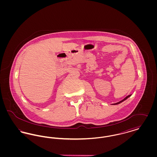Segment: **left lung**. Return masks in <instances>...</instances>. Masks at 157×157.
Segmentation results:
<instances>
[{"mask_svg": "<svg viewBox=\"0 0 157 157\" xmlns=\"http://www.w3.org/2000/svg\"><path fill=\"white\" fill-rule=\"evenodd\" d=\"M131 96V95H128V96H127V97L125 98L124 99H122V101H120V102H117V103H115V104H113V105H117V104H120V103H121L122 102H123L124 101H125V100H126L127 99V98H128L129 97Z\"/></svg>", "mask_w": 157, "mask_h": 157, "instance_id": "left-lung-1", "label": "left lung"}]
</instances>
